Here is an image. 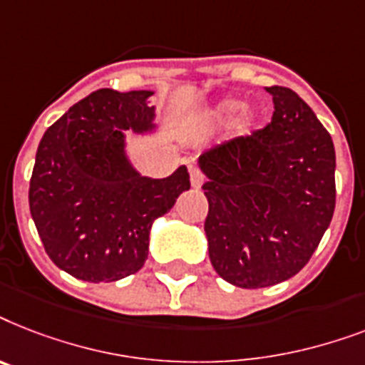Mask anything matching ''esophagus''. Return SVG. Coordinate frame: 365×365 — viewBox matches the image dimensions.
Masks as SVG:
<instances>
[{"label": "esophagus", "instance_id": "34e87169", "mask_svg": "<svg viewBox=\"0 0 365 365\" xmlns=\"http://www.w3.org/2000/svg\"><path fill=\"white\" fill-rule=\"evenodd\" d=\"M203 180H205V177H203V173H201L200 169L197 168H190V182L194 188H200L201 185H203Z\"/></svg>", "mask_w": 365, "mask_h": 365}]
</instances>
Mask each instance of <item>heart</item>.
<instances>
[{"label":"heart","mask_w":365,"mask_h":365,"mask_svg":"<svg viewBox=\"0 0 365 365\" xmlns=\"http://www.w3.org/2000/svg\"><path fill=\"white\" fill-rule=\"evenodd\" d=\"M241 109V101L237 100H224L222 103H218L217 107H212L209 113H207V122L211 126H226L232 122V118L239 113ZM258 124V115L255 110H247L241 120H239L237 128L241 133H250Z\"/></svg>","instance_id":"obj_1"}]
</instances>
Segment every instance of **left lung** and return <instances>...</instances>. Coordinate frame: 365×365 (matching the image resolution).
Returning a JSON list of instances; mask_svg holds the SVG:
<instances>
[{
  "instance_id": "left-lung-1",
  "label": "left lung",
  "mask_w": 365,
  "mask_h": 365,
  "mask_svg": "<svg viewBox=\"0 0 365 365\" xmlns=\"http://www.w3.org/2000/svg\"><path fill=\"white\" fill-rule=\"evenodd\" d=\"M271 122L207 150L209 258L239 288L273 287L305 267L335 209L334 141L313 109L284 86Z\"/></svg>"
}]
</instances>
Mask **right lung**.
Returning <instances> with one entry per match:
<instances>
[{"instance_id": "obj_1", "label": "right lung", "mask_w": 365, "mask_h": 365, "mask_svg": "<svg viewBox=\"0 0 365 365\" xmlns=\"http://www.w3.org/2000/svg\"><path fill=\"white\" fill-rule=\"evenodd\" d=\"M150 96L96 90L41 139L31 218L48 258L75 279L110 282L141 269L153 222L190 188L185 165L165 179H148L128 162L122 130H153Z\"/></svg>"}]
</instances>
